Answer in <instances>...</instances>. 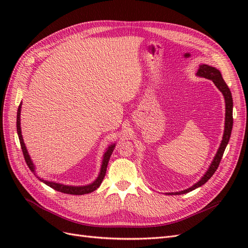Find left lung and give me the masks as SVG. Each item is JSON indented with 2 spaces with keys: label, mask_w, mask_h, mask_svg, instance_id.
<instances>
[{
  "label": "left lung",
  "mask_w": 248,
  "mask_h": 248,
  "mask_svg": "<svg viewBox=\"0 0 248 248\" xmlns=\"http://www.w3.org/2000/svg\"><path fill=\"white\" fill-rule=\"evenodd\" d=\"M197 76L200 78H205L207 79L212 80L214 82V85L217 87V89L222 93L224 97V102H226V119H224V131H223V137L222 140L220 142V146L217 150V152L214 156V158L210 164L209 169L205 172V175L201 178L200 181H198L196 184H193L189 188H187L182 191H177V192H167V194H170V196H177V194H183L187 193L189 191H192L193 189L198 188V187L204 185L208 180L213 176L214 172L216 171L217 168H218L220 160L222 158V155L224 150H226L229 140L231 138V133H232V93L230 91L229 87L227 86L226 81L223 80L221 73L218 69H216L215 67L209 66L206 64H201L200 68L198 69Z\"/></svg>",
  "instance_id": "1"
}]
</instances>
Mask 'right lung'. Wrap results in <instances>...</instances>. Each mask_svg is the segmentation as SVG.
I'll return each instance as SVG.
<instances>
[{
	"instance_id": "right-lung-1",
	"label": "right lung",
	"mask_w": 248,
	"mask_h": 248,
	"mask_svg": "<svg viewBox=\"0 0 248 248\" xmlns=\"http://www.w3.org/2000/svg\"><path fill=\"white\" fill-rule=\"evenodd\" d=\"M21 102L18 107L17 109V117H16V129H17V134H18V139H19V142H20V146H21V150H22V154H24L25 157V160L28 164L29 169L31 170L34 175H36V170H35V166L34 163L31 159V157L29 155V152L27 150V147L25 145V141L24 139H22L21 136V128H20V110H21ZM116 144H112L109 145L107 149V151L104 152L103 154V158H102V163H101V168H100V171H99V175L98 177L96 178V180L94 182H92L91 184H88V185H82V186H72V185H65V184H61V183H57L55 181H48V180H44L43 178H40L37 176L41 182H43L44 184H46L47 186L51 187V188H54L57 191L60 192H63V193H68V194H76V196H81V194H86V193H90V192H93L94 190H96L98 187L100 186L101 182L103 181L104 176H106V172H107V168H108V160L111 156L112 151H114Z\"/></svg>"
}]
</instances>
